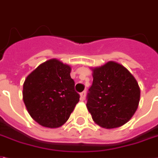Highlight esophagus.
I'll return each instance as SVG.
<instances>
[{
  "label": "esophagus",
  "mask_w": 158,
  "mask_h": 158,
  "mask_svg": "<svg viewBox=\"0 0 158 158\" xmlns=\"http://www.w3.org/2000/svg\"><path fill=\"white\" fill-rule=\"evenodd\" d=\"M80 98L81 101H84V100H85V98H86V92H85V91H83L82 93H80Z\"/></svg>",
  "instance_id": "esophagus-1"
}]
</instances>
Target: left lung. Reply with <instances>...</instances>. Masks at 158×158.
<instances>
[{"label":"left lung","instance_id":"1","mask_svg":"<svg viewBox=\"0 0 158 158\" xmlns=\"http://www.w3.org/2000/svg\"><path fill=\"white\" fill-rule=\"evenodd\" d=\"M93 84L87 107L93 121L103 128L122 126L134 115L140 102V87L127 69L109 61L93 69Z\"/></svg>","mask_w":158,"mask_h":158}]
</instances>
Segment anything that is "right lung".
<instances>
[{
  "label": "right lung",
  "instance_id": "obj_1",
  "mask_svg": "<svg viewBox=\"0 0 158 158\" xmlns=\"http://www.w3.org/2000/svg\"><path fill=\"white\" fill-rule=\"evenodd\" d=\"M71 66L56 59L44 62L25 79L23 97L27 112L40 125L58 128L67 121L80 95Z\"/></svg>",
  "mask_w": 158,
  "mask_h": 158
}]
</instances>
